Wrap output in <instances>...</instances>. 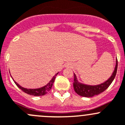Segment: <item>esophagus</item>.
<instances>
[{
	"instance_id": "esophagus-1",
	"label": "esophagus",
	"mask_w": 125,
	"mask_h": 125,
	"mask_svg": "<svg viewBox=\"0 0 125 125\" xmlns=\"http://www.w3.org/2000/svg\"><path fill=\"white\" fill-rule=\"evenodd\" d=\"M67 67H72V65H71V64H68V65H67Z\"/></svg>"
}]
</instances>
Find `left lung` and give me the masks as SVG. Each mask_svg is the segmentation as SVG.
Segmentation results:
<instances>
[{
	"label": "left lung",
	"mask_w": 125,
	"mask_h": 125,
	"mask_svg": "<svg viewBox=\"0 0 125 125\" xmlns=\"http://www.w3.org/2000/svg\"><path fill=\"white\" fill-rule=\"evenodd\" d=\"M117 67H118V61L117 59L115 69H114V71L111 77L104 83H103L98 85H94V86L84 85V84L79 83L77 80L75 74L73 73L74 74V80H73V86L75 91L76 93L78 94L80 96L86 97H93V96H96V95L99 94L104 92L110 86V84L112 83V82L115 78L116 73H117Z\"/></svg>",
	"instance_id": "1"
}]
</instances>
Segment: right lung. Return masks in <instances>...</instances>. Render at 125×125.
Wrapping results in <instances>:
<instances>
[{"mask_svg": "<svg viewBox=\"0 0 125 125\" xmlns=\"http://www.w3.org/2000/svg\"><path fill=\"white\" fill-rule=\"evenodd\" d=\"M58 73H57L56 74L54 75V77L52 78V79L51 80L50 82L47 84V85L44 86L43 87H42L40 88H37V89H27L24 88L22 87L20 85H19L16 82H15V80H13L14 82L15 83L16 85H17L18 87L20 89H21L23 92L26 93L28 94L32 95V96H43V95L46 94L48 92H49L50 91V90L52 89V86H53V84L54 83V80H55L56 76L58 75Z\"/></svg>", "mask_w": 125, "mask_h": 125, "instance_id": "obj_1", "label": "right lung"}]
</instances>
